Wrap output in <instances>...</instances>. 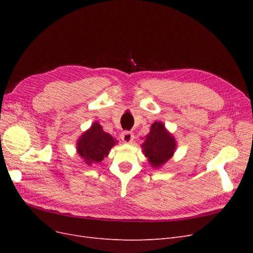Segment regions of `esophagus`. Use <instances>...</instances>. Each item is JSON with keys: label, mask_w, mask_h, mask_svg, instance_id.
Listing matches in <instances>:
<instances>
[{"label": "esophagus", "mask_w": 253, "mask_h": 253, "mask_svg": "<svg viewBox=\"0 0 253 253\" xmlns=\"http://www.w3.org/2000/svg\"><path fill=\"white\" fill-rule=\"evenodd\" d=\"M120 138L126 143H131L134 139V134L132 132H124L120 135Z\"/></svg>", "instance_id": "34e87169"}]
</instances>
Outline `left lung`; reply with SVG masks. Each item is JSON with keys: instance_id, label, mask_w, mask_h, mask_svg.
I'll list each match as a JSON object with an SVG mask.
<instances>
[{"instance_id": "left-lung-1", "label": "left lung", "mask_w": 253, "mask_h": 253, "mask_svg": "<svg viewBox=\"0 0 253 253\" xmlns=\"http://www.w3.org/2000/svg\"><path fill=\"white\" fill-rule=\"evenodd\" d=\"M143 139L141 144L143 154L155 169L169 162L177 147L174 135L168 131L160 121H155L151 126L150 133L144 136Z\"/></svg>"}]
</instances>
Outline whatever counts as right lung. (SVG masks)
Returning a JSON list of instances; mask_svg holds the SVG:
<instances>
[{"mask_svg": "<svg viewBox=\"0 0 253 253\" xmlns=\"http://www.w3.org/2000/svg\"><path fill=\"white\" fill-rule=\"evenodd\" d=\"M117 142L111 134L103 131L98 122H94L88 129L81 134L76 149L83 162L91 166L102 162Z\"/></svg>", "mask_w": 253, "mask_h": 253, "instance_id": "obj_1", "label": "right lung"}]
</instances>
